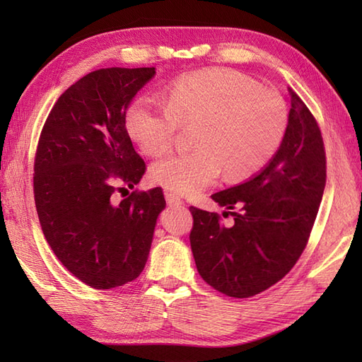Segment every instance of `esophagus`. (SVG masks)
<instances>
[{
  "mask_svg": "<svg viewBox=\"0 0 362 362\" xmlns=\"http://www.w3.org/2000/svg\"><path fill=\"white\" fill-rule=\"evenodd\" d=\"M165 197H166V202L168 205H182L183 201L180 196H177L175 193H173V191H166L165 193Z\"/></svg>",
  "mask_w": 362,
  "mask_h": 362,
  "instance_id": "1",
  "label": "esophagus"
}]
</instances>
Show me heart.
<instances>
[{"label": "heart", "instance_id": "1", "mask_svg": "<svg viewBox=\"0 0 362 362\" xmlns=\"http://www.w3.org/2000/svg\"><path fill=\"white\" fill-rule=\"evenodd\" d=\"M180 126H194L188 152L174 153L151 169L158 185L196 194L221 175L243 179L264 168L279 151L288 109L274 90L226 68L187 74L166 90V105L140 98L129 107L126 127L146 156L173 148Z\"/></svg>", "mask_w": 362, "mask_h": 362}]
</instances>
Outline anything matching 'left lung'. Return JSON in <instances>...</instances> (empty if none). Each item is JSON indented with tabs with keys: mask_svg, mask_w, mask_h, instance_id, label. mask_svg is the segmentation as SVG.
<instances>
[{
	"mask_svg": "<svg viewBox=\"0 0 362 362\" xmlns=\"http://www.w3.org/2000/svg\"><path fill=\"white\" fill-rule=\"evenodd\" d=\"M286 134L269 165L247 182L211 194L218 213L189 206L197 271L211 288L247 298L280 281L308 244L327 182L325 146L316 118L294 91Z\"/></svg>",
	"mask_w": 362,
	"mask_h": 362,
	"instance_id": "8db88e82",
	"label": "left lung"
}]
</instances>
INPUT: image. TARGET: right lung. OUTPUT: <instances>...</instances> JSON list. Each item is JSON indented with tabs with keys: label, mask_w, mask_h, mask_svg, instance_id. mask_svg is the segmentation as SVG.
I'll use <instances>...</instances> for the list:
<instances>
[{
	"label": "right lung",
	"mask_w": 362,
	"mask_h": 362,
	"mask_svg": "<svg viewBox=\"0 0 362 362\" xmlns=\"http://www.w3.org/2000/svg\"><path fill=\"white\" fill-rule=\"evenodd\" d=\"M153 74V66L88 73L60 95L38 138L34 199L43 235L60 263L95 289L141 274L166 206L161 188L115 197L146 173L126 110Z\"/></svg>",
	"instance_id": "add662e5"
}]
</instances>
